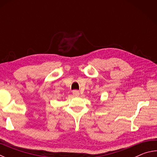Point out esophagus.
<instances>
[{"label":"esophagus","instance_id":"esophagus-1","mask_svg":"<svg viewBox=\"0 0 157 157\" xmlns=\"http://www.w3.org/2000/svg\"><path fill=\"white\" fill-rule=\"evenodd\" d=\"M73 94L74 96H79V92L78 91V90H75V91H73Z\"/></svg>","mask_w":157,"mask_h":157}]
</instances>
